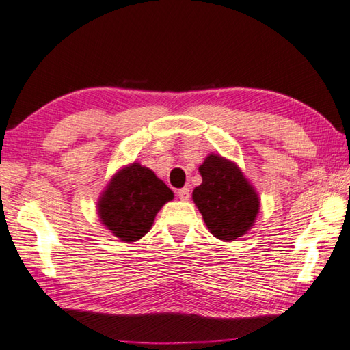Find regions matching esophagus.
I'll return each instance as SVG.
<instances>
[{
    "mask_svg": "<svg viewBox=\"0 0 350 350\" xmlns=\"http://www.w3.org/2000/svg\"><path fill=\"white\" fill-rule=\"evenodd\" d=\"M176 196L181 200H189L190 198V189L189 187H183L180 190H176Z\"/></svg>",
    "mask_w": 350,
    "mask_h": 350,
    "instance_id": "1",
    "label": "esophagus"
}]
</instances>
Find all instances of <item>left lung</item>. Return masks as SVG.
Listing matches in <instances>:
<instances>
[{"label": "left lung", "mask_w": 350, "mask_h": 350, "mask_svg": "<svg viewBox=\"0 0 350 350\" xmlns=\"http://www.w3.org/2000/svg\"><path fill=\"white\" fill-rule=\"evenodd\" d=\"M202 184L193 190V202L208 230L221 241L247 234L259 213L260 200L253 185L234 161L209 154L199 166Z\"/></svg>", "instance_id": "8db88e82"}]
</instances>
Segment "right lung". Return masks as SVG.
I'll return each instance as SVG.
<instances>
[{
    "label": "right lung",
    "instance_id": "add662e5",
    "mask_svg": "<svg viewBox=\"0 0 350 350\" xmlns=\"http://www.w3.org/2000/svg\"><path fill=\"white\" fill-rule=\"evenodd\" d=\"M174 193L151 169L139 163L118 170L98 199L103 226L124 243H135L148 234L155 215Z\"/></svg>",
    "mask_w": 350,
    "mask_h": 350
}]
</instances>
